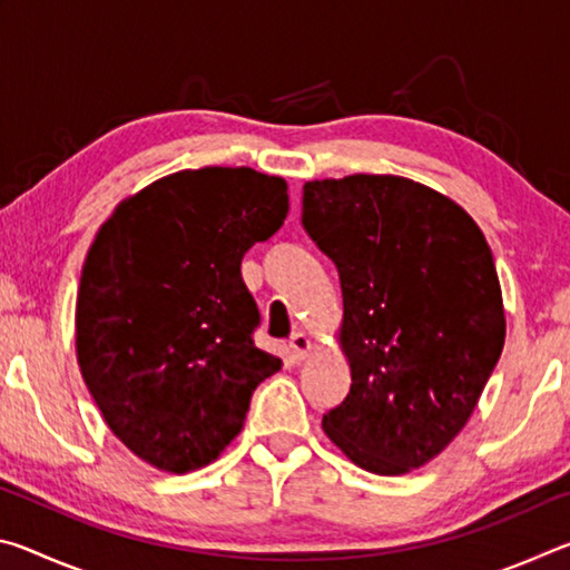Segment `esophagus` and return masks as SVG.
Segmentation results:
<instances>
[{"instance_id": "1", "label": "esophagus", "mask_w": 570, "mask_h": 570, "mask_svg": "<svg viewBox=\"0 0 570 570\" xmlns=\"http://www.w3.org/2000/svg\"><path fill=\"white\" fill-rule=\"evenodd\" d=\"M288 350H292L294 360L304 362L308 352H312V342H308V336L304 332H296V334H292V340H288Z\"/></svg>"}]
</instances>
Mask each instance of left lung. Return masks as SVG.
Here are the masks:
<instances>
[{"mask_svg": "<svg viewBox=\"0 0 570 570\" xmlns=\"http://www.w3.org/2000/svg\"><path fill=\"white\" fill-rule=\"evenodd\" d=\"M302 224L342 282L352 387L322 428L354 465L404 475L465 428L505 344L493 250L465 208L402 176L308 180Z\"/></svg>", "mask_w": 570, "mask_h": 570, "instance_id": "8db88e82", "label": "left lung"}]
</instances>
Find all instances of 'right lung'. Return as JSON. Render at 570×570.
I'll use <instances>...</instances> for the list:
<instances>
[{"instance_id":"obj_1","label":"right lung","mask_w":570,"mask_h":570,"mask_svg":"<svg viewBox=\"0 0 570 570\" xmlns=\"http://www.w3.org/2000/svg\"><path fill=\"white\" fill-rule=\"evenodd\" d=\"M288 214L286 180L254 168L178 170L125 198L85 258L77 364L112 435L148 465L206 468L282 370L254 344L240 258Z\"/></svg>"}]
</instances>
